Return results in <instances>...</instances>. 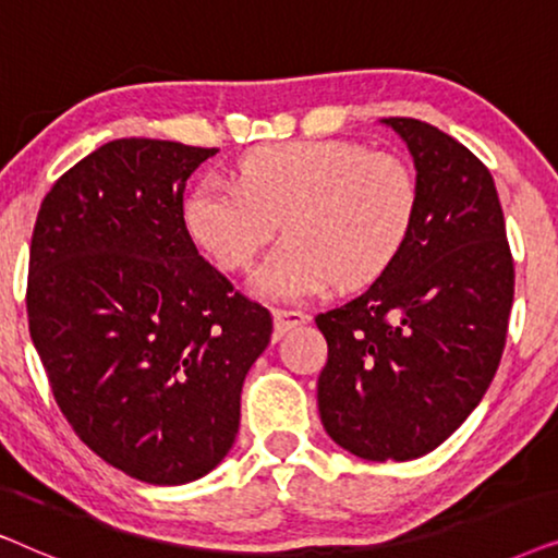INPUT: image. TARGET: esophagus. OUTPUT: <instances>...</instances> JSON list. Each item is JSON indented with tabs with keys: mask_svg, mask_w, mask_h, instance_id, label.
<instances>
[{
	"mask_svg": "<svg viewBox=\"0 0 558 558\" xmlns=\"http://www.w3.org/2000/svg\"><path fill=\"white\" fill-rule=\"evenodd\" d=\"M271 317H274L277 338H281V335L289 330H294V327L310 323V315H304V312H296V310H271Z\"/></svg>",
	"mask_w": 558,
	"mask_h": 558,
	"instance_id": "esophagus-1",
	"label": "esophagus"
}]
</instances>
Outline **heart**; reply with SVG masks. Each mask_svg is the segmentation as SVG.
<instances>
[{
	"mask_svg": "<svg viewBox=\"0 0 558 558\" xmlns=\"http://www.w3.org/2000/svg\"><path fill=\"white\" fill-rule=\"evenodd\" d=\"M418 208V182L401 157L319 140L258 149L233 182L208 180L185 201L193 241L220 269H243L284 228L251 271L269 300H304L332 284L376 281L401 254Z\"/></svg>",
	"mask_w": 558,
	"mask_h": 558,
	"instance_id": "obj_1",
	"label": "heart"
}]
</instances>
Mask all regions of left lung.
Returning a JSON list of instances; mask_svg holds the SVG:
<instances>
[{"label":"left lung","instance_id":"obj_1","mask_svg":"<svg viewBox=\"0 0 558 558\" xmlns=\"http://www.w3.org/2000/svg\"><path fill=\"white\" fill-rule=\"evenodd\" d=\"M384 124L414 157L416 220L361 296L315 317L327 340L317 407L335 445L407 462L483 401L506 348L515 274L490 170L426 121Z\"/></svg>","mask_w":558,"mask_h":558}]
</instances>
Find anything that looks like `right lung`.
I'll return each mask as SVG.
<instances>
[{
  "label": "right lung",
  "mask_w": 558,
  "mask_h": 558,
  "mask_svg": "<svg viewBox=\"0 0 558 558\" xmlns=\"http://www.w3.org/2000/svg\"><path fill=\"white\" fill-rule=\"evenodd\" d=\"M218 149L104 144L60 178L29 246V335L60 411L149 485L208 475L233 447L271 315L197 254L187 178Z\"/></svg>",
  "instance_id": "add662e5"
}]
</instances>
